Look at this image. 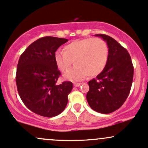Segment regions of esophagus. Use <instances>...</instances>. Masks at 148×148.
Returning a JSON list of instances; mask_svg holds the SVG:
<instances>
[{"label": "esophagus", "instance_id": "34e87169", "mask_svg": "<svg viewBox=\"0 0 148 148\" xmlns=\"http://www.w3.org/2000/svg\"><path fill=\"white\" fill-rule=\"evenodd\" d=\"M81 84H81V83H74V86H76V87L79 86Z\"/></svg>", "mask_w": 148, "mask_h": 148}]
</instances>
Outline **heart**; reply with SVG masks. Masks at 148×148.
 <instances>
[{
    "label": "heart",
    "instance_id": "obj_1",
    "mask_svg": "<svg viewBox=\"0 0 148 148\" xmlns=\"http://www.w3.org/2000/svg\"><path fill=\"white\" fill-rule=\"evenodd\" d=\"M59 70L64 71L71 65L74 66L64 75L65 79L79 81L87 75L95 77L103 71L108 60V47L100 38L77 40L64 47V51H56L54 55Z\"/></svg>",
    "mask_w": 148,
    "mask_h": 148
}]
</instances>
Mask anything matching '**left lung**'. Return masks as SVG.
I'll use <instances>...</instances> for the list:
<instances>
[{
  "label": "left lung",
  "instance_id": "1",
  "mask_svg": "<svg viewBox=\"0 0 148 148\" xmlns=\"http://www.w3.org/2000/svg\"><path fill=\"white\" fill-rule=\"evenodd\" d=\"M95 36L106 42L108 60L103 71L88 82L86 99L94 111L107 114L119 109L127 99L134 69L128 52L116 40L103 34Z\"/></svg>",
  "mask_w": 148,
  "mask_h": 148
}]
</instances>
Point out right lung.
I'll use <instances>...</instances> for the list:
<instances>
[{"mask_svg":"<svg viewBox=\"0 0 148 148\" xmlns=\"http://www.w3.org/2000/svg\"><path fill=\"white\" fill-rule=\"evenodd\" d=\"M67 39L44 37L32 42L18 63L16 84L18 94L30 111L45 117L57 116L66 108L73 84L64 82L57 84L60 70L54 55Z\"/></svg>","mask_w":148,"mask_h":148,"instance_id":"right-lung-1","label":"right lung"}]
</instances>
